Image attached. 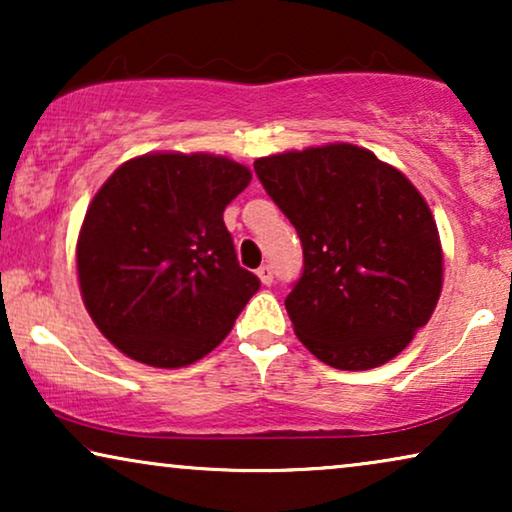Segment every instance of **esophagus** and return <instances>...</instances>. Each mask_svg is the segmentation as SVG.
Listing matches in <instances>:
<instances>
[{"label":"esophagus","instance_id":"esophagus-1","mask_svg":"<svg viewBox=\"0 0 512 512\" xmlns=\"http://www.w3.org/2000/svg\"><path fill=\"white\" fill-rule=\"evenodd\" d=\"M258 279H261L265 286H270L272 282H275V275H272L270 265H261V268H258Z\"/></svg>","mask_w":512,"mask_h":512}]
</instances>
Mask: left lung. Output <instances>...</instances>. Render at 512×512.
<instances>
[{
  "instance_id": "1",
  "label": "left lung",
  "mask_w": 512,
  "mask_h": 512,
  "mask_svg": "<svg viewBox=\"0 0 512 512\" xmlns=\"http://www.w3.org/2000/svg\"><path fill=\"white\" fill-rule=\"evenodd\" d=\"M254 170L303 247L284 300L300 342L338 370L403 352L443 286L438 228L417 188L352 144L258 158Z\"/></svg>"
}]
</instances>
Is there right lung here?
<instances>
[{
    "mask_svg": "<svg viewBox=\"0 0 512 512\" xmlns=\"http://www.w3.org/2000/svg\"><path fill=\"white\" fill-rule=\"evenodd\" d=\"M249 181L228 158L149 153L97 191L76 244L81 296L130 359L156 368L202 359L261 289L223 223Z\"/></svg>",
    "mask_w": 512,
    "mask_h": 512,
    "instance_id": "right-lung-1",
    "label": "right lung"
}]
</instances>
